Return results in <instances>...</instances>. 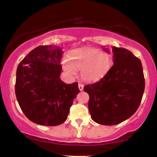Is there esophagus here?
I'll list each match as a JSON object with an SVG mask.
<instances>
[{"label": "esophagus", "instance_id": "obj_1", "mask_svg": "<svg viewBox=\"0 0 157 157\" xmlns=\"http://www.w3.org/2000/svg\"><path fill=\"white\" fill-rule=\"evenodd\" d=\"M78 87H79V89H80V91H82V90H83L84 85H83V84H82V83H79V85H78Z\"/></svg>", "mask_w": 157, "mask_h": 157}]
</instances>
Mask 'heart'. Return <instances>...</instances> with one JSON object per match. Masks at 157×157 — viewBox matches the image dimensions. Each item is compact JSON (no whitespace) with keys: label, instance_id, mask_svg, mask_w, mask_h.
Instances as JSON below:
<instances>
[{"label":"heart","instance_id":"b5f03b06","mask_svg":"<svg viewBox=\"0 0 157 157\" xmlns=\"http://www.w3.org/2000/svg\"><path fill=\"white\" fill-rule=\"evenodd\" d=\"M63 68L75 76L77 70L84 80L97 82L105 76L112 66V59L107 52L96 48H86L73 50L62 61Z\"/></svg>","mask_w":157,"mask_h":157}]
</instances>
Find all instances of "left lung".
<instances>
[{
    "mask_svg": "<svg viewBox=\"0 0 157 157\" xmlns=\"http://www.w3.org/2000/svg\"><path fill=\"white\" fill-rule=\"evenodd\" d=\"M112 52L113 65L109 72L83 89L89 94L91 118L105 125H117L131 117L138 109L145 90L140 59L123 48L113 46Z\"/></svg>",
    "mask_w": 157,
    "mask_h": 157,
    "instance_id": "1",
    "label": "left lung"
}]
</instances>
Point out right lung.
Returning <instances> with one entry per match:
<instances>
[{"label":"right lung","instance_id":"add662e5","mask_svg":"<svg viewBox=\"0 0 157 157\" xmlns=\"http://www.w3.org/2000/svg\"><path fill=\"white\" fill-rule=\"evenodd\" d=\"M63 57L59 46H39L21 60L17 68L15 94L20 107L32 122L55 126L67 119L78 83L60 80Z\"/></svg>","mask_w":157,"mask_h":157}]
</instances>
